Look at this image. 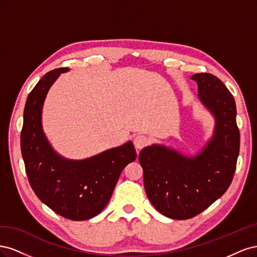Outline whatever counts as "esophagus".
I'll return each mask as SVG.
<instances>
[{
    "label": "esophagus",
    "mask_w": 257,
    "mask_h": 257,
    "mask_svg": "<svg viewBox=\"0 0 257 257\" xmlns=\"http://www.w3.org/2000/svg\"><path fill=\"white\" fill-rule=\"evenodd\" d=\"M148 143H149V139H148V137L145 136V135L139 134V135H137V136L134 138V145H135L136 149H138V150L143 149L144 147L147 146Z\"/></svg>",
    "instance_id": "esophagus-1"
}]
</instances>
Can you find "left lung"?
<instances>
[{
    "instance_id": "8db88e82",
    "label": "left lung",
    "mask_w": 257,
    "mask_h": 257,
    "mask_svg": "<svg viewBox=\"0 0 257 257\" xmlns=\"http://www.w3.org/2000/svg\"><path fill=\"white\" fill-rule=\"evenodd\" d=\"M191 78L197 82L200 102L215 118L211 141L195 158L157 145L139 153L148 198L159 212L175 220L196 216L226 192L240 147L236 103L226 85L209 73Z\"/></svg>"
}]
</instances>
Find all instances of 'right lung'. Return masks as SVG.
<instances>
[{"instance_id": "1", "label": "right lung", "mask_w": 257, "mask_h": 257, "mask_svg": "<svg viewBox=\"0 0 257 257\" xmlns=\"http://www.w3.org/2000/svg\"><path fill=\"white\" fill-rule=\"evenodd\" d=\"M48 72L30 92L23 112L21 153L31 188L45 205L73 221L97 215L109 201L116 181L136 160L131 142L95 157L69 161L52 150L42 130V108L46 94L62 72Z\"/></svg>"}]
</instances>
